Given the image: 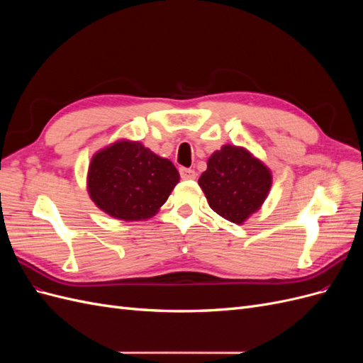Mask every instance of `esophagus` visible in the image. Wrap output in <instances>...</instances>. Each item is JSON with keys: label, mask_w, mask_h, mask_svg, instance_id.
I'll list each match as a JSON object with an SVG mask.
<instances>
[{"label": "esophagus", "mask_w": 363, "mask_h": 363, "mask_svg": "<svg viewBox=\"0 0 363 363\" xmlns=\"http://www.w3.org/2000/svg\"><path fill=\"white\" fill-rule=\"evenodd\" d=\"M195 175H196L195 171L191 168H180V177L183 180H192L195 179Z\"/></svg>", "instance_id": "1"}]
</instances>
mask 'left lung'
Returning <instances> with one entry per match:
<instances>
[{
	"mask_svg": "<svg viewBox=\"0 0 363 363\" xmlns=\"http://www.w3.org/2000/svg\"><path fill=\"white\" fill-rule=\"evenodd\" d=\"M271 183L272 175L265 164L235 145L215 151L199 180L212 211L235 224H242L263 204Z\"/></svg>",
	"mask_w": 363,
	"mask_h": 363,
	"instance_id": "8db88e82",
	"label": "left lung"
}]
</instances>
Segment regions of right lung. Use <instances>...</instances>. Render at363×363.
<instances>
[{
	"label": "right lung",
	"instance_id": "add662e5",
	"mask_svg": "<svg viewBox=\"0 0 363 363\" xmlns=\"http://www.w3.org/2000/svg\"><path fill=\"white\" fill-rule=\"evenodd\" d=\"M179 180L180 174L171 160L140 142L118 140L92 157L87 191L107 215L140 221L157 213Z\"/></svg>",
	"mask_w": 363,
	"mask_h": 363
}]
</instances>
